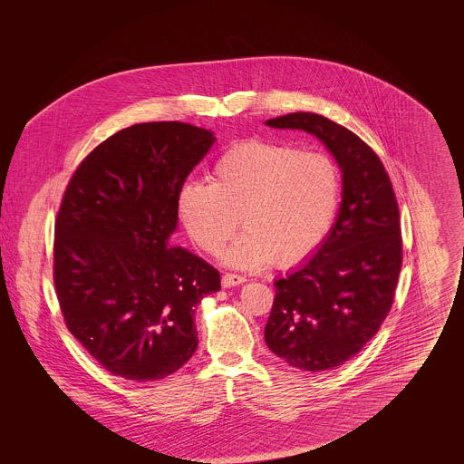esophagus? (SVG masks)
<instances>
[{
    "label": "esophagus",
    "mask_w": 464,
    "mask_h": 464,
    "mask_svg": "<svg viewBox=\"0 0 464 464\" xmlns=\"http://www.w3.org/2000/svg\"><path fill=\"white\" fill-rule=\"evenodd\" d=\"M245 282H246L245 276H240V275H233V273L222 275V287H237V285H242Z\"/></svg>",
    "instance_id": "1"
}]
</instances>
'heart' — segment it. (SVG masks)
<instances>
[{
  "instance_id": "obj_1",
  "label": "heart",
  "mask_w": 464,
  "mask_h": 464,
  "mask_svg": "<svg viewBox=\"0 0 464 464\" xmlns=\"http://www.w3.org/2000/svg\"><path fill=\"white\" fill-rule=\"evenodd\" d=\"M339 198L341 174L329 156L250 139L216 160L210 184L180 186L177 214L207 254H219L242 221L245 231L224 254L227 266L292 267L322 245Z\"/></svg>"
}]
</instances>
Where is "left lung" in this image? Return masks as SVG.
<instances>
[{
  "label": "left lung",
  "mask_w": 464,
  "mask_h": 464,
  "mask_svg": "<svg viewBox=\"0 0 464 464\" xmlns=\"http://www.w3.org/2000/svg\"><path fill=\"white\" fill-rule=\"evenodd\" d=\"M318 137L343 172V199L329 235L308 261L275 282L267 348L288 365L322 372L343 365L388 316L401 269L400 212L379 156L358 135L314 112L266 121Z\"/></svg>",
  "instance_id": "8db88e82"
}]
</instances>
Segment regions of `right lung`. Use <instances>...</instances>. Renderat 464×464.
I'll return each mask as SVG.
<instances>
[{
	"mask_svg": "<svg viewBox=\"0 0 464 464\" xmlns=\"http://www.w3.org/2000/svg\"><path fill=\"white\" fill-rule=\"evenodd\" d=\"M216 137L180 121L111 135L76 169L55 221L53 284L69 332L108 372L174 374L198 346L195 308L221 288L182 246L177 193Z\"/></svg>",
	"mask_w": 464,
	"mask_h": 464,
	"instance_id": "1",
	"label": "right lung"
}]
</instances>
